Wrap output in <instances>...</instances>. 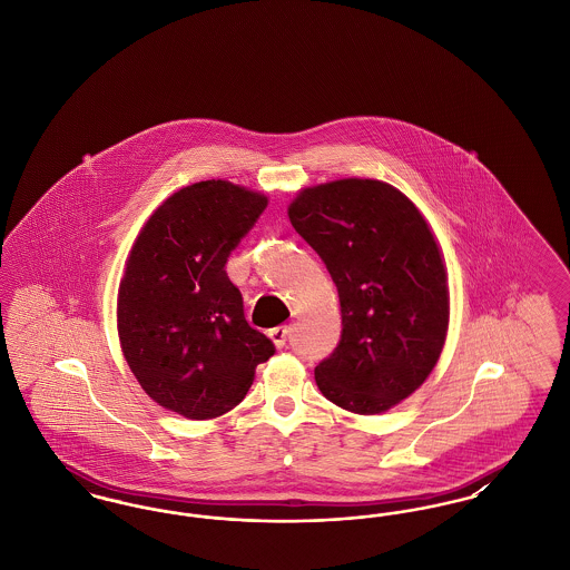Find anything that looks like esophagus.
Here are the masks:
<instances>
[{"instance_id":"esophagus-1","label":"esophagus","mask_w":570,"mask_h":570,"mask_svg":"<svg viewBox=\"0 0 570 570\" xmlns=\"http://www.w3.org/2000/svg\"><path fill=\"white\" fill-rule=\"evenodd\" d=\"M269 337H272L273 344H275L277 348H284V346H286V340H288V326H273L272 331H269Z\"/></svg>"}]
</instances>
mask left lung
Instances as JSON below:
<instances>
[{
  "instance_id": "8db88e82",
  "label": "left lung",
  "mask_w": 570,
  "mask_h": 570,
  "mask_svg": "<svg viewBox=\"0 0 570 570\" xmlns=\"http://www.w3.org/2000/svg\"><path fill=\"white\" fill-rule=\"evenodd\" d=\"M337 286L342 335L316 370L328 402L379 414L434 370L449 326V288L428 222L400 190L340 179L301 191L288 207Z\"/></svg>"
}]
</instances>
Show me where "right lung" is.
Masks as SVG:
<instances>
[{
  "label": "right lung",
  "instance_id": "right-lung-1",
  "mask_svg": "<svg viewBox=\"0 0 570 570\" xmlns=\"http://www.w3.org/2000/svg\"><path fill=\"white\" fill-rule=\"evenodd\" d=\"M267 209V196L230 181L175 191L149 217L119 284L124 356L145 393L186 419L237 406L256 365L275 353L247 325L226 263Z\"/></svg>",
  "mask_w": 570,
  "mask_h": 570
}]
</instances>
